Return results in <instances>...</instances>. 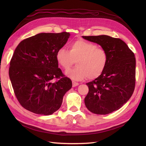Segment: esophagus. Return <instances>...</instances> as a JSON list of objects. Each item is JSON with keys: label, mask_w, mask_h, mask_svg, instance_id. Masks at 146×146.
Instances as JSON below:
<instances>
[{"label": "esophagus", "mask_w": 146, "mask_h": 146, "mask_svg": "<svg viewBox=\"0 0 146 146\" xmlns=\"http://www.w3.org/2000/svg\"><path fill=\"white\" fill-rule=\"evenodd\" d=\"M79 85V83L78 82H76L75 81H72V86L75 87V86H77Z\"/></svg>", "instance_id": "esophagus-1"}]
</instances>
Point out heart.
I'll return each mask as SVG.
<instances>
[{
	"mask_svg": "<svg viewBox=\"0 0 146 146\" xmlns=\"http://www.w3.org/2000/svg\"><path fill=\"white\" fill-rule=\"evenodd\" d=\"M107 51L95 43L77 39L70 44L69 50L61 47L56 52V60L64 69H68L77 61L76 68L66 70V76L81 80L88 77L93 80L99 77L108 63Z\"/></svg>",
	"mask_w": 146,
	"mask_h": 146,
	"instance_id": "obj_1",
	"label": "heart"
}]
</instances>
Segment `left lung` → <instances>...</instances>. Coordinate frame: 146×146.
I'll return each instance as SVG.
<instances>
[{"instance_id":"left-lung-1","label":"left lung","mask_w":146,"mask_h":146,"mask_svg":"<svg viewBox=\"0 0 146 146\" xmlns=\"http://www.w3.org/2000/svg\"><path fill=\"white\" fill-rule=\"evenodd\" d=\"M98 44L108 54L105 71L93 81L86 83L89 92L85 106L91 112L107 114L121 108L133 93L136 81V59L134 53L125 42L107 35L83 36Z\"/></svg>"}]
</instances>
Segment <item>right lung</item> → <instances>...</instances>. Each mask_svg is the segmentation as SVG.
I'll return each instance as SVG.
<instances>
[{
    "label": "right lung",
    "mask_w": 146,
    "mask_h": 146,
    "mask_svg": "<svg viewBox=\"0 0 146 146\" xmlns=\"http://www.w3.org/2000/svg\"><path fill=\"white\" fill-rule=\"evenodd\" d=\"M69 36L66 32L39 33L24 39L16 48L9 76L16 98L25 109L50 115L60 108L72 83L58 68L56 52ZM53 79L57 80L53 82Z\"/></svg>",
    "instance_id": "1"
}]
</instances>
